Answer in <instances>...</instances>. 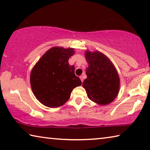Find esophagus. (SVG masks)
Listing matches in <instances>:
<instances>
[{
    "instance_id": "obj_1",
    "label": "esophagus",
    "mask_w": 150,
    "mask_h": 150,
    "mask_svg": "<svg viewBox=\"0 0 150 150\" xmlns=\"http://www.w3.org/2000/svg\"><path fill=\"white\" fill-rule=\"evenodd\" d=\"M80 79H81V82H83V81H84V78H83V75H81V76H80V77H79Z\"/></svg>"
}]
</instances>
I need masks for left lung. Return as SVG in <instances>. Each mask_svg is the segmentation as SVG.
<instances>
[{"instance_id":"1","label":"left lung","mask_w":150,"mask_h":150,"mask_svg":"<svg viewBox=\"0 0 150 150\" xmlns=\"http://www.w3.org/2000/svg\"><path fill=\"white\" fill-rule=\"evenodd\" d=\"M88 64L86 68L87 77L83 87L87 96L99 105H106L115 99L120 91V78L112 62L98 51L85 53Z\"/></svg>"}]
</instances>
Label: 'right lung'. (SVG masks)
<instances>
[{
    "instance_id": "1",
    "label": "right lung",
    "mask_w": 150,
    "mask_h": 150,
    "mask_svg": "<svg viewBox=\"0 0 150 150\" xmlns=\"http://www.w3.org/2000/svg\"><path fill=\"white\" fill-rule=\"evenodd\" d=\"M74 48L53 47L35 63L30 73V85L35 98L50 108L62 106L69 100L73 88L81 85L75 75V66L68 60Z\"/></svg>"
}]
</instances>
